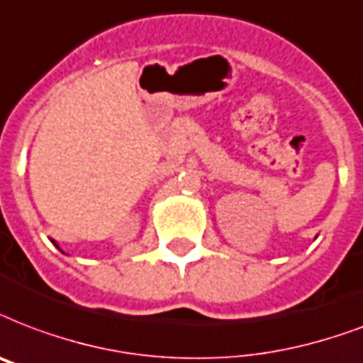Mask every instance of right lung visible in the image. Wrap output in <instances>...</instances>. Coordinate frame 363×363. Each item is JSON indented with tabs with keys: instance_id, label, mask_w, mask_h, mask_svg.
Wrapping results in <instances>:
<instances>
[{
	"instance_id": "add662e5",
	"label": "right lung",
	"mask_w": 363,
	"mask_h": 363,
	"mask_svg": "<svg viewBox=\"0 0 363 363\" xmlns=\"http://www.w3.org/2000/svg\"><path fill=\"white\" fill-rule=\"evenodd\" d=\"M51 242H52V243H55V245H57V247H59V243H57V242H55V240H51ZM59 249H60V247H59Z\"/></svg>"
}]
</instances>
